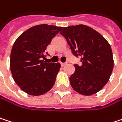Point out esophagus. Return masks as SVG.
I'll use <instances>...</instances> for the list:
<instances>
[{"label": "esophagus", "instance_id": "obj_1", "mask_svg": "<svg viewBox=\"0 0 122 122\" xmlns=\"http://www.w3.org/2000/svg\"><path fill=\"white\" fill-rule=\"evenodd\" d=\"M61 64L62 66H64L65 65H66V64H67V62H66V63H61Z\"/></svg>", "mask_w": 122, "mask_h": 122}]
</instances>
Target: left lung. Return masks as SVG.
<instances>
[{"mask_svg":"<svg viewBox=\"0 0 122 122\" xmlns=\"http://www.w3.org/2000/svg\"><path fill=\"white\" fill-rule=\"evenodd\" d=\"M72 53L80 56L82 66L75 64L70 77L72 89L84 96L97 93L107 84L112 74L114 61L111 47L105 38L92 28L80 24L63 28Z\"/></svg>","mask_w":122,"mask_h":122,"instance_id":"left-lung-1","label":"left lung"}]
</instances>
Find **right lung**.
<instances>
[{"label":"right lung","mask_w":122,"mask_h":122,"mask_svg":"<svg viewBox=\"0 0 122 122\" xmlns=\"http://www.w3.org/2000/svg\"><path fill=\"white\" fill-rule=\"evenodd\" d=\"M61 29L45 24L37 25L24 31L15 42L10 67L15 82L26 94L40 96L53 87L61 64L45 61V53Z\"/></svg>","instance_id":"right-lung-1"}]
</instances>
